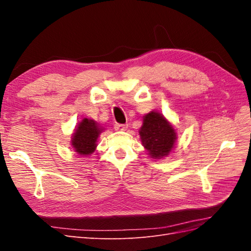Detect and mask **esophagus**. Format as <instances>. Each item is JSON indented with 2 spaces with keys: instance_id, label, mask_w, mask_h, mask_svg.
<instances>
[{
  "instance_id": "esophagus-1",
  "label": "esophagus",
  "mask_w": 251,
  "mask_h": 251,
  "mask_svg": "<svg viewBox=\"0 0 251 251\" xmlns=\"http://www.w3.org/2000/svg\"><path fill=\"white\" fill-rule=\"evenodd\" d=\"M114 128H115L116 131H126L127 128V126L126 125H119V124H116L115 126H114Z\"/></svg>"
}]
</instances>
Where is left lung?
<instances>
[{
	"label": "left lung",
	"instance_id": "obj_1",
	"mask_svg": "<svg viewBox=\"0 0 251 251\" xmlns=\"http://www.w3.org/2000/svg\"><path fill=\"white\" fill-rule=\"evenodd\" d=\"M139 130L142 146L153 159L168 157L175 150L177 132L161 113L151 111L143 116Z\"/></svg>",
	"mask_w": 251,
	"mask_h": 251
}]
</instances>
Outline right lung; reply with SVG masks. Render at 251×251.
Returning a JSON list of instances; mask_svg holds the SVG:
<instances>
[{"label": "right lung", "mask_w": 251, "mask_h": 251, "mask_svg": "<svg viewBox=\"0 0 251 251\" xmlns=\"http://www.w3.org/2000/svg\"><path fill=\"white\" fill-rule=\"evenodd\" d=\"M102 132V126L95 120L82 118L75 126L71 137V146L75 153L82 157L92 155L96 151L98 137Z\"/></svg>", "instance_id": "right-lung-1"}]
</instances>
